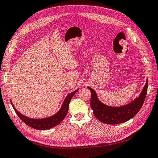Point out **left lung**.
I'll return each mask as SVG.
<instances>
[{
    "label": "left lung",
    "instance_id": "8db88e82",
    "mask_svg": "<svg viewBox=\"0 0 158 158\" xmlns=\"http://www.w3.org/2000/svg\"><path fill=\"white\" fill-rule=\"evenodd\" d=\"M147 88L148 80L140 95L133 102L120 107H112L99 101L95 91L88 86L91 92V107L93 110V114L99 121L106 124L114 125L126 122L133 118L140 110L145 100Z\"/></svg>",
    "mask_w": 158,
    "mask_h": 158
}]
</instances>
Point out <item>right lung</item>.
Listing matches in <instances>:
<instances>
[{
	"label": "right lung",
	"instance_id": "1",
	"mask_svg": "<svg viewBox=\"0 0 158 158\" xmlns=\"http://www.w3.org/2000/svg\"><path fill=\"white\" fill-rule=\"evenodd\" d=\"M78 90L79 89H78L76 90L75 91L69 93V94L67 95L66 98L65 99V100H64V102L62 106H61L60 109L55 114L45 118H40V119L37 118V119H35V118H31L27 117H25L24 115L21 114L20 112H19L16 110L14 105H13L11 101V102L13 108H14L15 112H16V114H17L18 117H20L26 124L28 125V126L39 130H49L50 128H52L56 126L57 125H59L60 122L64 119V118L65 117L67 112H68L69 104L71 99H72L73 95H74Z\"/></svg>",
	"mask_w": 158,
	"mask_h": 158
}]
</instances>
